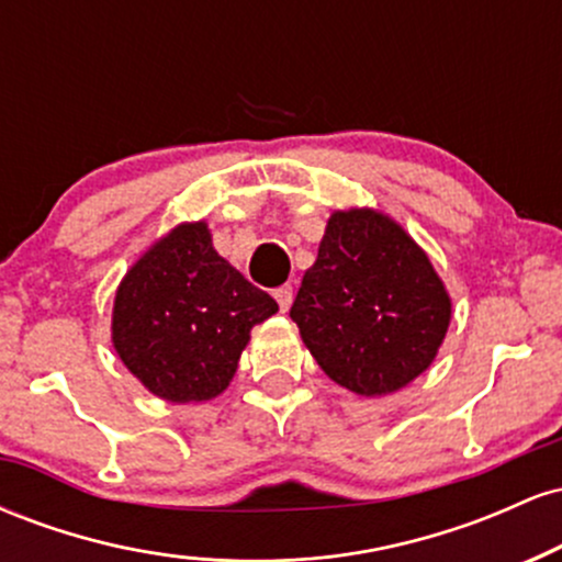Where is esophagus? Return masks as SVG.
Masks as SVG:
<instances>
[{"label":"esophagus","mask_w":562,"mask_h":562,"mask_svg":"<svg viewBox=\"0 0 562 562\" xmlns=\"http://www.w3.org/2000/svg\"><path fill=\"white\" fill-rule=\"evenodd\" d=\"M274 299H277V303H280V312H288L290 303H293V288H290V285L277 288Z\"/></svg>","instance_id":"34e87169"}]
</instances>
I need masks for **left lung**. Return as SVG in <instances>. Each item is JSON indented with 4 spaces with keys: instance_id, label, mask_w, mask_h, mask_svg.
I'll return each instance as SVG.
<instances>
[{
    "instance_id": "8db88e82",
    "label": "left lung",
    "mask_w": 562,
    "mask_h": 562,
    "mask_svg": "<svg viewBox=\"0 0 562 562\" xmlns=\"http://www.w3.org/2000/svg\"><path fill=\"white\" fill-rule=\"evenodd\" d=\"M451 303L428 256L389 216L338 211L290 319L327 378L362 396L404 389L434 362Z\"/></svg>"
}]
</instances>
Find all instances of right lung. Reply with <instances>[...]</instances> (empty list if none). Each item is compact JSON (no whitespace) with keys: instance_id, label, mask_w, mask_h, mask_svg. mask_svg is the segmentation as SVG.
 I'll use <instances>...</instances> for the list:
<instances>
[{"instance_id":"obj_1","label":"right lung","mask_w":562,"mask_h":562,"mask_svg":"<svg viewBox=\"0 0 562 562\" xmlns=\"http://www.w3.org/2000/svg\"><path fill=\"white\" fill-rule=\"evenodd\" d=\"M277 301L182 224L128 269L115 293L113 346L128 370L173 404L214 398L235 378L250 330Z\"/></svg>"}]
</instances>
